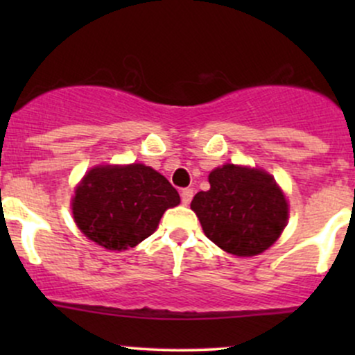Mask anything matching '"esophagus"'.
Here are the masks:
<instances>
[{
	"label": "esophagus",
	"mask_w": 355,
	"mask_h": 355,
	"mask_svg": "<svg viewBox=\"0 0 355 355\" xmlns=\"http://www.w3.org/2000/svg\"><path fill=\"white\" fill-rule=\"evenodd\" d=\"M180 197H182L183 205H189V203L191 202V198H193V189H183Z\"/></svg>",
	"instance_id": "34e87169"
}]
</instances>
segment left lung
<instances>
[{
  "mask_svg": "<svg viewBox=\"0 0 355 355\" xmlns=\"http://www.w3.org/2000/svg\"><path fill=\"white\" fill-rule=\"evenodd\" d=\"M210 190L191 200L202 229L232 255L262 254L282 234L288 205L274 178L262 170L223 165L209 175Z\"/></svg>",
  "mask_w": 355,
  "mask_h": 355,
  "instance_id": "left-lung-1",
  "label": "left lung"
}]
</instances>
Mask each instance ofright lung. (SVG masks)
Wrapping results in <instances>:
<instances>
[{"instance_id": "1", "label": "right lung", "mask_w": 355, "mask_h": 355, "mask_svg": "<svg viewBox=\"0 0 355 355\" xmlns=\"http://www.w3.org/2000/svg\"><path fill=\"white\" fill-rule=\"evenodd\" d=\"M180 203L164 175L150 166H96L85 175L73 198L80 230L108 250H126L157 230L162 215Z\"/></svg>"}]
</instances>
